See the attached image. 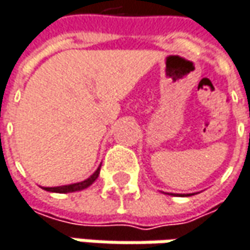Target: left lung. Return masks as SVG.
I'll return each mask as SVG.
<instances>
[{
  "label": "left lung",
  "mask_w": 250,
  "mask_h": 250,
  "mask_svg": "<svg viewBox=\"0 0 250 250\" xmlns=\"http://www.w3.org/2000/svg\"><path fill=\"white\" fill-rule=\"evenodd\" d=\"M181 196H185V195H181ZM187 196H189V195H187Z\"/></svg>",
  "instance_id": "1"
}]
</instances>
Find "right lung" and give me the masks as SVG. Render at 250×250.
I'll use <instances>...</instances> for the list:
<instances>
[{"label":"right lung","mask_w":250,"mask_h":250,"mask_svg":"<svg viewBox=\"0 0 250 250\" xmlns=\"http://www.w3.org/2000/svg\"><path fill=\"white\" fill-rule=\"evenodd\" d=\"M99 170H101V167H99L98 169L95 170V172H94L88 179H85V181H82V182H78V184H71V185H63V187L42 188V189L48 190V192H57V193H68V192L82 190V189H85V188L91 187V185L97 181V178H98V175H99Z\"/></svg>","instance_id":"right-lung-1"}]
</instances>
